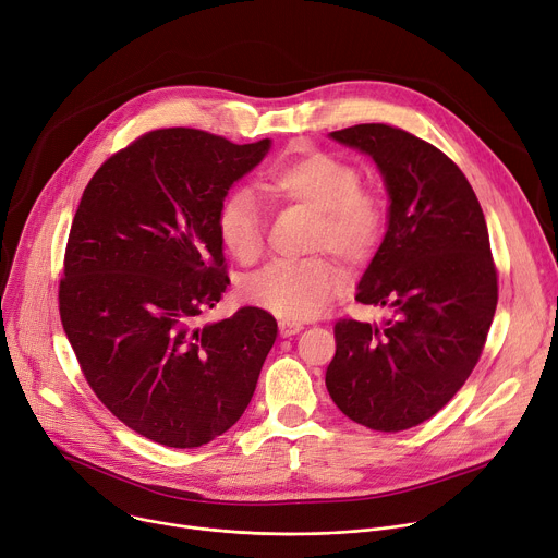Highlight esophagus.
<instances>
[{
	"label": "esophagus",
	"instance_id": "obj_1",
	"mask_svg": "<svg viewBox=\"0 0 558 558\" xmlns=\"http://www.w3.org/2000/svg\"><path fill=\"white\" fill-rule=\"evenodd\" d=\"M278 327H280V337H293V333H299V331H303V323H295V320H287V318H282L280 323H278Z\"/></svg>",
	"mask_w": 558,
	"mask_h": 558
}]
</instances>
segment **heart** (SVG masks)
Returning a JSON list of instances; mask_svg holds the SVG:
<instances>
[{
  "mask_svg": "<svg viewBox=\"0 0 558 558\" xmlns=\"http://www.w3.org/2000/svg\"><path fill=\"white\" fill-rule=\"evenodd\" d=\"M359 170L323 150L295 153L274 163L259 189L274 202L301 204L314 210L312 251H331L343 263L356 265L379 246L386 231V202L359 185ZM215 227L221 246L238 263L251 265L263 253V217L248 193H231L217 208ZM343 278L327 257H307L301 263H274L253 274L244 287V299L287 320L318 316Z\"/></svg>",
  "mask_w": 558,
  "mask_h": 558,
  "instance_id": "1",
  "label": "heart"
}]
</instances>
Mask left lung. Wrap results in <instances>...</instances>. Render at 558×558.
Instances as JSON below:
<instances>
[{
    "label": "left lung",
    "instance_id": "1",
    "mask_svg": "<svg viewBox=\"0 0 558 558\" xmlns=\"http://www.w3.org/2000/svg\"><path fill=\"white\" fill-rule=\"evenodd\" d=\"M329 136L384 177L388 229L356 301L390 316L333 325L325 386L352 422L397 433L441 411L485 348L498 305L487 221L462 170L435 145L384 123Z\"/></svg>",
    "mask_w": 558,
    "mask_h": 558
}]
</instances>
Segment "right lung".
Here are the masks:
<instances>
[{
	"mask_svg": "<svg viewBox=\"0 0 558 558\" xmlns=\"http://www.w3.org/2000/svg\"><path fill=\"white\" fill-rule=\"evenodd\" d=\"M271 138L147 132L92 177L73 217L60 318L96 397L128 428L195 449L246 411L278 323L259 307L195 325L231 284L215 217Z\"/></svg>",
	"mask_w": 558,
	"mask_h": 558,
	"instance_id": "add662e5",
	"label": "right lung"
}]
</instances>
